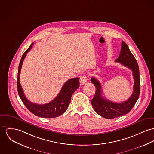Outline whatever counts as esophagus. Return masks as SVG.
Masks as SVG:
<instances>
[{"label":"esophagus","instance_id":"obj_1","mask_svg":"<svg viewBox=\"0 0 154 154\" xmlns=\"http://www.w3.org/2000/svg\"><path fill=\"white\" fill-rule=\"evenodd\" d=\"M79 82L81 85H84L87 82V78L85 75H82L80 78Z\"/></svg>","mask_w":154,"mask_h":154}]
</instances>
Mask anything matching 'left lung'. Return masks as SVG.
<instances>
[{"mask_svg":"<svg viewBox=\"0 0 154 154\" xmlns=\"http://www.w3.org/2000/svg\"><path fill=\"white\" fill-rule=\"evenodd\" d=\"M116 61L120 62L133 71L134 79L133 92L127 100L118 103L104 99L102 95V90L100 83L94 77L91 79L96 88L94 96L91 101L93 107L98 114L108 119L118 117L129 113L137 102L140 92L138 65L128 45L124 41L122 43L120 54Z\"/></svg>","mask_w":154,"mask_h":154,"instance_id":"8db88e82","label":"left lung"}]
</instances>
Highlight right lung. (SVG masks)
Here are the masks:
<instances>
[{"label":"right lung","mask_w":154,"mask_h":154,"mask_svg":"<svg viewBox=\"0 0 154 154\" xmlns=\"http://www.w3.org/2000/svg\"><path fill=\"white\" fill-rule=\"evenodd\" d=\"M32 45L33 43L23 54L19 65L17 82L18 93L25 106L32 114L43 118H55L65 113L68 109L73 93L79 86V78H72L65 82L58 96L50 103L45 104H38L30 102L25 96L20 83V73L23 62L28 52L31 50Z\"/></svg>","instance_id":"add662e5"}]
</instances>
